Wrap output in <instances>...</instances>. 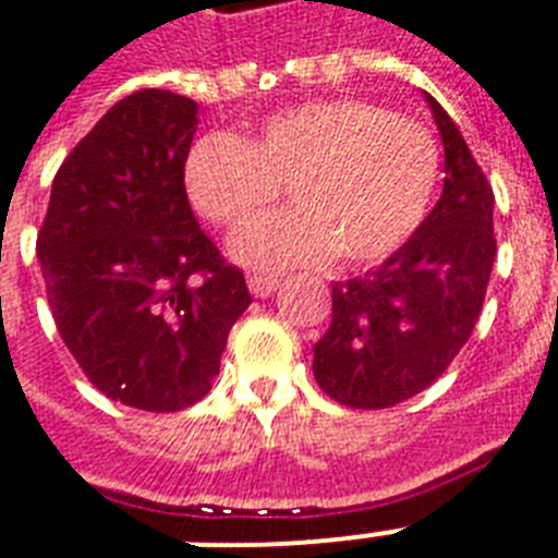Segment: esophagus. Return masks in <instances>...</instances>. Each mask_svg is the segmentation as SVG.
I'll return each mask as SVG.
<instances>
[{"mask_svg": "<svg viewBox=\"0 0 558 558\" xmlns=\"http://www.w3.org/2000/svg\"><path fill=\"white\" fill-rule=\"evenodd\" d=\"M278 287V278H269V275H248V292L255 294V298H269Z\"/></svg>", "mask_w": 558, "mask_h": 558, "instance_id": "34e87169", "label": "esophagus"}]
</instances>
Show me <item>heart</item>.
Returning a JSON list of instances; mask_svg holds the SVG:
<instances>
[{
	"label": "heart",
	"instance_id": "obj_1",
	"mask_svg": "<svg viewBox=\"0 0 558 558\" xmlns=\"http://www.w3.org/2000/svg\"><path fill=\"white\" fill-rule=\"evenodd\" d=\"M441 154L433 131L364 99H310L280 108L246 137L206 134L189 148L183 183L192 206L234 229L275 201L294 206L257 217L232 240L240 264H378L427 215Z\"/></svg>",
	"mask_w": 558,
	"mask_h": 558
}]
</instances>
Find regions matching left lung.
Instances as JSON below:
<instances>
[{
	"mask_svg": "<svg viewBox=\"0 0 558 558\" xmlns=\"http://www.w3.org/2000/svg\"><path fill=\"white\" fill-rule=\"evenodd\" d=\"M424 97L444 143L441 197L378 269L335 283L312 357L318 387L355 410H387L436 381L482 315L496 260L490 183L459 125Z\"/></svg>",
	"mask_w": 558,
	"mask_h": 558,
	"instance_id": "8db88e82",
	"label": "left lung"
}]
</instances>
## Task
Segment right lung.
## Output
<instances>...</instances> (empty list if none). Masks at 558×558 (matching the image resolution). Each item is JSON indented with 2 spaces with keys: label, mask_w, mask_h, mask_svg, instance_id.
<instances>
[{
  "label": "right lung",
  "mask_w": 558,
  "mask_h": 558,
  "mask_svg": "<svg viewBox=\"0 0 558 558\" xmlns=\"http://www.w3.org/2000/svg\"><path fill=\"white\" fill-rule=\"evenodd\" d=\"M194 131V99H120L59 166L36 238L62 341L102 396L134 410L197 404L252 303L189 206Z\"/></svg>",
  "instance_id": "right-lung-1"
}]
</instances>
